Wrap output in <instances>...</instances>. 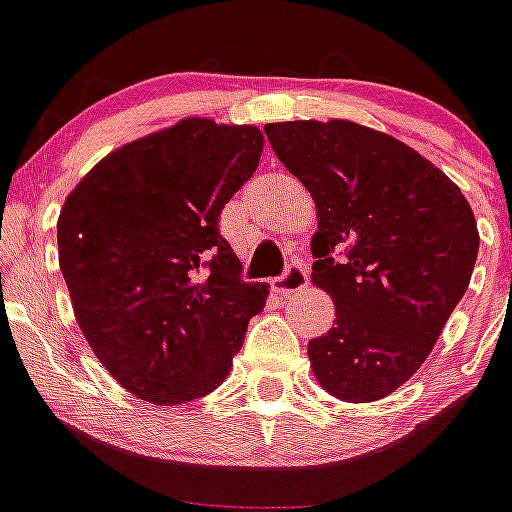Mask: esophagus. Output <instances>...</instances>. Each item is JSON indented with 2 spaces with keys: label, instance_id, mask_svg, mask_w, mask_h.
Listing matches in <instances>:
<instances>
[{
  "label": "esophagus",
  "instance_id": "esophagus-1",
  "mask_svg": "<svg viewBox=\"0 0 512 512\" xmlns=\"http://www.w3.org/2000/svg\"><path fill=\"white\" fill-rule=\"evenodd\" d=\"M307 285H309V272H307V265H302V262H292V265L285 270V275L272 280V289H275L277 294H282V297H289V294L294 292H302Z\"/></svg>",
  "mask_w": 512,
  "mask_h": 512
}]
</instances>
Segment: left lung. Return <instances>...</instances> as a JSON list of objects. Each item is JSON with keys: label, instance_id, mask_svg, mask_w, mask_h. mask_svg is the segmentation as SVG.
<instances>
[{"label": "left lung", "instance_id": "8db88e82", "mask_svg": "<svg viewBox=\"0 0 512 512\" xmlns=\"http://www.w3.org/2000/svg\"><path fill=\"white\" fill-rule=\"evenodd\" d=\"M265 133L317 205L312 282L337 319L309 342L314 376L349 404L384 399L421 369L466 294L480 242L471 205L431 160L354 121Z\"/></svg>", "mask_w": 512, "mask_h": 512}]
</instances>
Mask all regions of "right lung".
<instances>
[{"label": "right lung", "mask_w": 512, "mask_h": 512, "mask_svg": "<svg viewBox=\"0 0 512 512\" xmlns=\"http://www.w3.org/2000/svg\"><path fill=\"white\" fill-rule=\"evenodd\" d=\"M260 128L183 118L81 178L56 240L76 322L108 374L151 404L208 396L270 294L245 282L220 213L252 178Z\"/></svg>", "instance_id": "right-lung-1"}]
</instances>
